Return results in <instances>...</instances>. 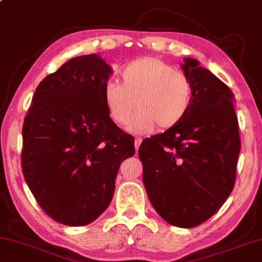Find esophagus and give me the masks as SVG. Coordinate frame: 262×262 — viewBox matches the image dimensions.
Wrapping results in <instances>:
<instances>
[{
  "mask_svg": "<svg viewBox=\"0 0 262 262\" xmlns=\"http://www.w3.org/2000/svg\"><path fill=\"white\" fill-rule=\"evenodd\" d=\"M141 142H142V139L141 138H136L135 139V150H136V153H138L139 151V147H140V144H141Z\"/></svg>",
  "mask_w": 262,
  "mask_h": 262,
  "instance_id": "obj_1",
  "label": "esophagus"
}]
</instances>
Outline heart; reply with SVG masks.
I'll return each mask as SVG.
<instances>
[{"mask_svg": "<svg viewBox=\"0 0 262 262\" xmlns=\"http://www.w3.org/2000/svg\"><path fill=\"white\" fill-rule=\"evenodd\" d=\"M122 84L108 82L103 101L108 114L120 127L149 133L156 126L171 129L188 116L193 104V84L185 74L158 57H141L121 72Z\"/></svg>", "mask_w": 262, "mask_h": 262, "instance_id": "obj_1", "label": "heart"}]
</instances>
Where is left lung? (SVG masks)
<instances>
[{
    "label": "left lung",
    "instance_id": "obj_1",
    "mask_svg": "<svg viewBox=\"0 0 262 262\" xmlns=\"http://www.w3.org/2000/svg\"><path fill=\"white\" fill-rule=\"evenodd\" d=\"M183 61L193 84L192 109L179 126L143 140L139 158L159 215L192 228L214 215L232 193L241 142L231 89L198 60Z\"/></svg>",
    "mask_w": 262,
    "mask_h": 262
}]
</instances>
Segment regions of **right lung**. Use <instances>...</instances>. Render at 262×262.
<instances>
[{"instance_id": "right-lung-1", "label": "right lung", "mask_w": 262, "mask_h": 262, "mask_svg": "<svg viewBox=\"0 0 262 262\" xmlns=\"http://www.w3.org/2000/svg\"><path fill=\"white\" fill-rule=\"evenodd\" d=\"M112 68L96 54L70 58L37 85L22 129V171L46 214L85 226L111 204L133 136L109 118L103 89Z\"/></svg>"}]
</instances>
